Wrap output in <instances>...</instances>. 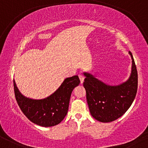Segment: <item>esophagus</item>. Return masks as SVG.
<instances>
[{
  "label": "esophagus",
  "instance_id": "obj_1",
  "mask_svg": "<svg viewBox=\"0 0 148 148\" xmlns=\"http://www.w3.org/2000/svg\"><path fill=\"white\" fill-rule=\"evenodd\" d=\"M79 79H80V81H81V84H83L84 81V76L83 75V74H79Z\"/></svg>",
  "mask_w": 148,
  "mask_h": 148
}]
</instances>
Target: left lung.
Instances as JSON below:
<instances>
[{"label":"left lung","mask_w":148,"mask_h":148,"mask_svg":"<svg viewBox=\"0 0 148 148\" xmlns=\"http://www.w3.org/2000/svg\"><path fill=\"white\" fill-rule=\"evenodd\" d=\"M132 72L125 82L117 86L106 84L92 74L84 72V86L92 116L101 123H110L121 117L135 99L138 88V74L133 56Z\"/></svg>","instance_id":"left-lung-1"}]
</instances>
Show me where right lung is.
<instances>
[{
	"mask_svg": "<svg viewBox=\"0 0 148 148\" xmlns=\"http://www.w3.org/2000/svg\"><path fill=\"white\" fill-rule=\"evenodd\" d=\"M79 84L77 75L66 78L51 95L44 99H34L23 95L14 80L15 97L23 114L32 123L45 127L55 126L67 114L71 94Z\"/></svg>",
	"mask_w": 148,
	"mask_h": 148,
	"instance_id": "1",
	"label": "right lung"
}]
</instances>
